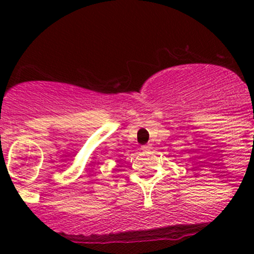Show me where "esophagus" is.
I'll return each mask as SVG.
<instances>
[{"label":"esophagus","instance_id":"34e87169","mask_svg":"<svg viewBox=\"0 0 254 254\" xmlns=\"http://www.w3.org/2000/svg\"><path fill=\"white\" fill-rule=\"evenodd\" d=\"M151 145H143V146H141V150L142 151H150L151 150Z\"/></svg>","mask_w":254,"mask_h":254}]
</instances>
